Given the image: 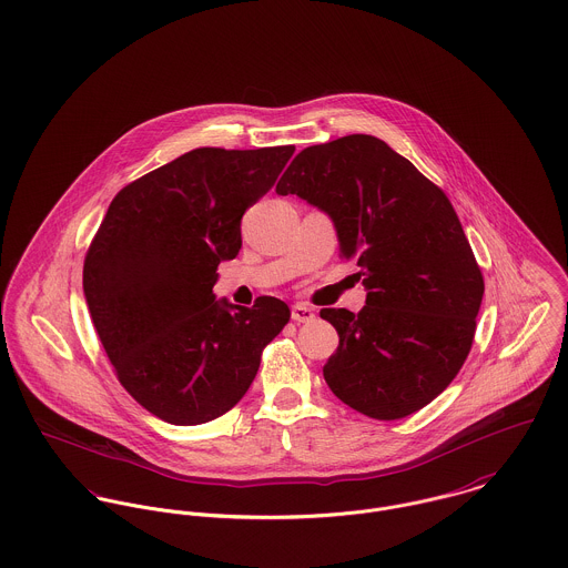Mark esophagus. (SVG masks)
Listing matches in <instances>:
<instances>
[{
  "mask_svg": "<svg viewBox=\"0 0 568 568\" xmlns=\"http://www.w3.org/2000/svg\"><path fill=\"white\" fill-rule=\"evenodd\" d=\"M314 317V310L307 307V305H303V303H296V305L292 307V320H294V322H312Z\"/></svg>",
  "mask_w": 568,
  "mask_h": 568,
  "instance_id": "obj_1",
  "label": "esophagus"
}]
</instances>
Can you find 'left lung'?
I'll return each mask as SVG.
<instances>
[{"label": "left lung", "mask_w": 568, "mask_h": 568, "mask_svg": "<svg viewBox=\"0 0 568 568\" xmlns=\"http://www.w3.org/2000/svg\"><path fill=\"white\" fill-rule=\"evenodd\" d=\"M324 211L339 253L359 265V314L322 310L339 335L324 381L348 407L405 418L429 405L464 366L484 276L459 217L429 179L373 134L305 148L276 185Z\"/></svg>", "instance_id": "8db88e82"}]
</instances>
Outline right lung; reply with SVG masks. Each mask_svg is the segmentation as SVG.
I'll return each instance as SVG.
<instances>
[{"instance_id": "obj_1", "label": "right lung", "mask_w": 568, "mask_h": 568, "mask_svg": "<svg viewBox=\"0 0 568 568\" xmlns=\"http://www.w3.org/2000/svg\"><path fill=\"white\" fill-rule=\"evenodd\" d=\"M294 150H191L120 191L89 246L82 287L100 342L128 394L170 425L235 407L290 322L274 296L240 307L213 285Z\"/></svg>"}]
</instances>
